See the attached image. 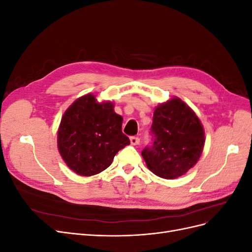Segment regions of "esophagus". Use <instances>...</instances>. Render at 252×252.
<instances>
[{"label": "esophagus", "mask_w": 252, "mask_h": 252, "mask_svg": "<svg viewBox=\"0 0 252 252\" xmlns=\"http://www.w3.org/2000/svg\"><path fill=\"white\" fill-rule=\"evenodd\" d=\"M130 143L132 145L140 144V138H138V136H131V138H130Z\"/></svg>", "instance_id": "esophagus-1"}]
</instances>
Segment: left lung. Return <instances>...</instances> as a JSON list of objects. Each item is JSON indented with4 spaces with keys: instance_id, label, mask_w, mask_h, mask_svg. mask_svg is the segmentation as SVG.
<instances>
[{
    "instance_id": "8db88e82",
    "label": "left lung",
    "mask_w": 252,
    "mask_h": 252,
    "mask_svg": "<svg viewBox=\"0 0 252 252\" xmlns=\"http://www.w3.org/2000/svg\"><path fill=\"white\" fill-rule=\"evenodd\" d=\"M152 143L142 156L158 177L171 180L185 174L200 158L204 129L195 113L180 98L158 106L150 128Z\"/></svg>"
}]
</instances>
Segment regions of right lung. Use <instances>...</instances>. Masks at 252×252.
I'll return each instance as SVG.
<instances>
[{"label":"right lung","instance_id":"obj_1","mask_svg":"<svg viewBox=\"0 0 252 252\" xmlns=\"http://www.w3.org/2000/svg\"><path fill=\"white\" fill-rule=\"evenodd\" d=\"M122 122L112 103H96L93 94L78 98L64 113L58 132L59 151L67 166L84 177L108 168L114 156L130 144Z\"/></svg>","mask_w":252,"mask_h":252}]
</instances>
